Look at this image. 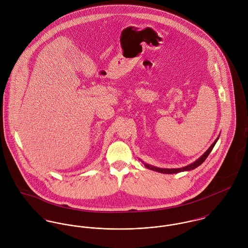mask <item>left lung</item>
Wrapping results in <instances>:
<instances>
[{"instance_id": "8db88e82", "label": "left lung", "mask_w": 248, "mask_h": 248, "mask_svg": "<svg viewBox=\"0 0 248 248\" xmlns=\"http://www.w3.org/2000/svg\"><path fill=\"white\" fill-rule=\"evenodd\" d=\"M218 138H219V136L217 138V140H216L215 141L213 142V144L209 147V149H208L200 158H198L195 162H193V163H191V164H189V165H187V166H184V167H182V168H174V169L159 168V167H155V166H153V165H150V164H146V163H144L143 161H142V162L144 163V165H145L146 168H148V169H150V170H153V171H155V172H158V173H162V174H177V173L184 172V171H191V170L196 169L197 167H199L201 164L203 163V161L207 158V156H208L209 154L211 153V151H212L215 144L217 141Z\"/></svg>"}]
</instances>
